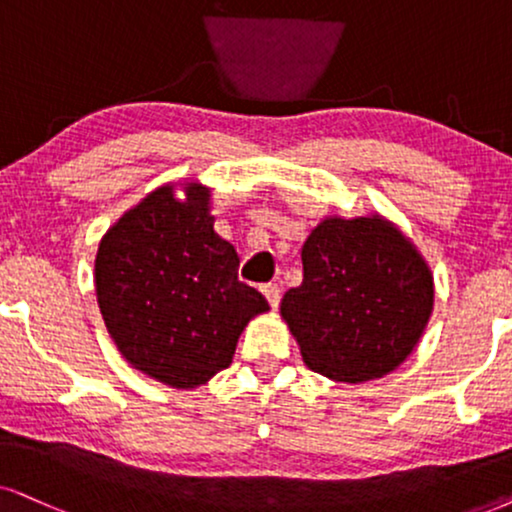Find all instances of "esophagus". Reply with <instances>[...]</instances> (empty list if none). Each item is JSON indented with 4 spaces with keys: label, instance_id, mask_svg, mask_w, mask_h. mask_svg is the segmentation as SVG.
Masks as SVG:
<instances>
[{
    "label": "esophagus",
    "instance_id": "obj_1",
    "mask_svg": "<svg viewBox=\"0 0 512 512\" xmlns=\"http://www.w3.org/2000/svg\"><path fill=\"white\" fill-rule=\"evenodd\" d=\"M262 295L267 297V302H269L271 309H276L278 302H281V290H278L276 283H264V286H262Z\"/></svg>",
    "mask_w": 512,
    "mask_h": 512
}]
</instances>
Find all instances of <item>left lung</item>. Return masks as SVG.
<instances>
[{
    "label": "left lung",
    "mask_w": 512,
    "mask_h": 512,
    "mask_svg": "<svg viewBox=\"0 0 512 512\" xmlns=\"http://www.w3.org/2000/svg\"><path fill=\"white\" fill-rule=\"evenodd\" d=\"M435 307L432 271L383 215H331L302 245V283L281 319L302 361L335 383L392 373L418 345Z\"/></svg>",
    "instance_id": "1"
}]
</instances>
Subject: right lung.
<instances>
[{
  "label": "right lung",
  "mask_w": 512,
  "mask_h": 512,
  "mask_svg": "<svg viewBox=\"0 0 512 512\" xmlns=\"http://www.w3.org/2000/svg\"><path fill=\"white\" fill-rule=\"evenodd\" d=\"M165 184L106 231L94 286L122 359L177 390L205 385L234 359L245 326L269 304L238 281V252L215 231L210 189Z\"/></svg>",
  "instance_id": "right-lung-1"
}]
</instances>
